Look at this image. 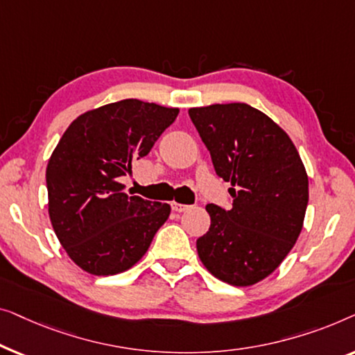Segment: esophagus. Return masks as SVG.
I'll use <instances>...</instances> for the list:
<instances>
[{
    "mask_svg": "<svg viewBox=\"0 0 355 355\" xmlns=\"http://www.w3.org/2000/svg\"><path fill=\"white\" fill-rule=\"evenodd\" d=\"M171 206H172V211H175V212H184V211H188V209H189V206H187V204H180V202H175V201H173Z\"/></svg>",
    "mask_w": 355,
    "mask_h": 355,
    "instance_id": "obj_1",
    "label": "esophagus"
}]
</instances>
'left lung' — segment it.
<instances>
[{"label": "left lung", "mask_w": 355, "mask_h": 355, "mask_svg": "<svg viewBox=\"0 0 355 355\" xmlns=\"http://www.w3.org/2000/svg\"><path fill=\"white\" fill-rule=\"evenodd\" d=\"M217 175L232 183L230 211L207 204L198 256L214 277L251 286L275 272L302 230L309 178L296 146L270 117L244 103L188 111Z\"/></svg>", "instance_id": "obj_1"}]
</instances>
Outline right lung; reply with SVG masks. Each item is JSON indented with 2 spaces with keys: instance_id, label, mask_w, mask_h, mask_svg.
Wrapping results in <instances>:
<instances>
[{
  "instance_id": "add662e5",
  "label": "right lung",
  "mask_w": 355,
  "mask_h": 355,
  "mask_svg": "<svg viewBox=\"0 0 355 355\" xmlns=\"http://www.w3.org/2000/svg\"><path fill=\"white\" fill-rule=\"evenodd\" d=\"M139 99H122L78 116L46 167L48 212L67 256L92 275L132 268L171 216L166 202L123 193L119 177L149 154L178 116Z\"/></svg>"
}]
</instances>
